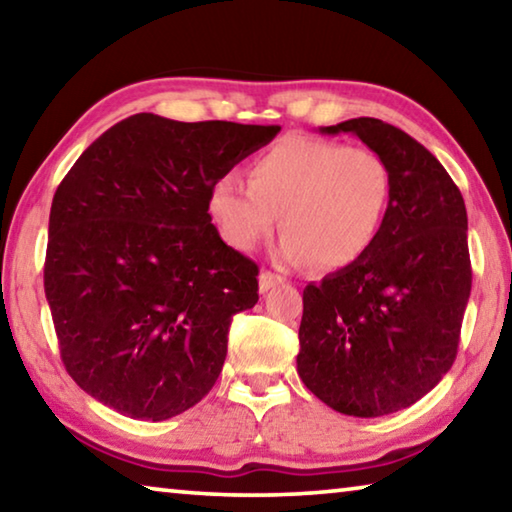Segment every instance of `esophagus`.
<instances>
[{
  "instance_id": "esophagus-1",
  "label": "esophagus",
  "mask_w": 512,
  "mask_h": 512,
  "mask_svg": "<svg viewBox=\"0 0 512 512\" xmlns=\"http://www.w3.org/2000/svg\"><path fill=\"white\" fill-rule=\"evenodd\" d=\"M282 282H284V277L277 275V273H271V271L259 273V291H262V293L277 287V284H282Z\"/></svg>"
}]
</instances>
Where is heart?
<instances>
[{"mask_svg": "<svg viewBox=\"0 0 512 512\" xmlns=\"http://www.w3.org/2000/svg\"><path fill=\"white\" fill-rule=\"evenodd\" d=\"M391 192V171L377 153L287 137L250 162L248 187L232 176L216 180L207 210L230 248L253 250L273 235L280 216L284 262L316 259L325 271H341L375 246Z\"/></svg>", "mask_w": 512, "mask_h": 512, "instance_id": "b5f03b06", "label": "heart"}]
</instances>
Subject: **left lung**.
<instances>
[{
	"mask_svg": "<svg viewBox=\"0 0 512 512\" xmlns=\"http://www.w3.org/2000/svg\"><path fill=\"white\" fill-rule=\"evenodd\" d=\"M320 133L357 135L393 192L370 253L302 291L298 375L334 411L379 418L418 402L456 359L472 289L465 201L443 164L386 121Z\"/></svg>",
	"mask_w": 512,
	"mask_h": 512,
	"instance_id": "obj_1",
	"label": "left lung"
}]
</instances>
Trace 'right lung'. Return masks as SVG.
<instances>
[{
  "label": "right lung",
  "instance_id": "obj_1",
  "mask_svg": "<svg viewBox=\"0 0 512 512\" xmlns=\"http://www.w3.org/2000/svg\"><path fill=\"white\" fill-rule=\"evenodd\" d=\"M277 133L140 112L58 185L45 293L69 377L94 400L160 422L212 391L232 316L259 300V268L219 237L207 198Z\"/></svg>",
  "mask_w": 512,
  "mask_h": 512
}]
</instances>
